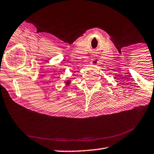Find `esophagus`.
I'll list each match as a JSON object with an SVG mask.
<instances>
[{"label":"esophagus","instance_id":"1","mask_svg":"<svg viewBox=\"0 0 154 154\" xmlns=\"http://www.w3.org/2000/svg\"><path fill=\"white\" fill-rule=\"evenodd\" d=\"M98 60H97V58H94V59H92V60H91V63L92 65L96 66V65H97V64H98Z\"/></svg>","mask_w":154,"mask_h":154}]
</instances>
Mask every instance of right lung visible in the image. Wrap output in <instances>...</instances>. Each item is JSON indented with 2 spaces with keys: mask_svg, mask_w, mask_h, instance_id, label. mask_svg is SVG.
I'll return each mask as SVG.
<instances>
[{
  "mask_svg": "<svg viewBox=\"0 0 154 154\" xmlns=\"http://www.w3.org/2000/svg\"><path fill=\"white\" fill-rule=\"evenodd\" d=\"M69 81H67V82H66V84H67V85H69Z\"/></svg>",
  "mask_w": 154,
  "mask_h": 154,
  "instance_id": "1",
  "label": "right lung"
}]
</instances>
